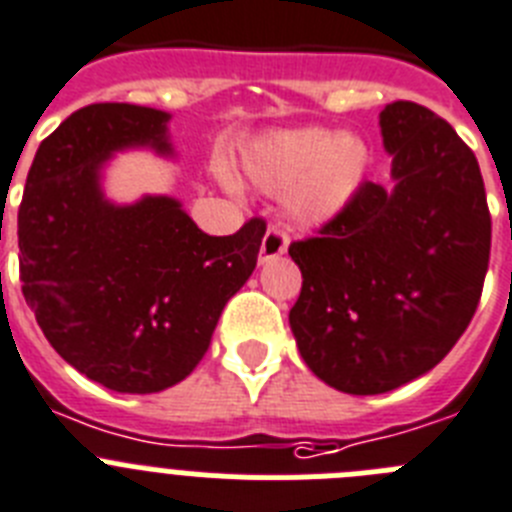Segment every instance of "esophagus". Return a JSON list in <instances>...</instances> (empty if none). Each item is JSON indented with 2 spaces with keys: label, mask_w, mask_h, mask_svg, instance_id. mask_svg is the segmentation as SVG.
<instances>
[{
  "label": "esophagus",
  "mask_w": 512,
  "mask_h": 512,
  "mask_svg": "<svg viewBox=\"0 0 512 512\" xmlns=\"http://www.w3.org/2000/svg\"><path fill=\"white\" fill-rule=\"evenodd\" d=\"M288 250V234L281 229V226H268L265 237H262L260 244V262L275 260L278 255Z\"/></svg>",
  "instance_id": "34e87169"
}]
</instances>
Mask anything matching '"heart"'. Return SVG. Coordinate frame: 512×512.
Segmentation results:
<instances>
[{
	"instance_id": "heart-1",
	"label": "heart",
	"mask_w": 512,
	"mask_h": 512,
	"mask_svg": "<svg viewBox=\"0 0 512 512\" xmlns=\"http://www.w3.org/2000/svg\"><path fill=\"white\" fill-rule=\"evenodd\" d=\"M371 149L355 133L293 128L257 141L244 172L265 193H286V211L296 224L322 226L337 219L366 185Z\"/></svg>"
}]
</instances>
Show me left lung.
Returning a JSON list of instances; mask_svg holds the SVG:
<instances>
[{
  "label": "left lung",
  "mask_w": 512,
  "mask_h": 512,
  "mask_svg": "<svg viewBox=\"0 0 512 512\" xmlns=\"http://www.w3.org/2000/svg\"><path fill=\"white\" fill-rule=\"evenodd\" d=\"M391 185L368 182L317 237L291 242L301 293L288 322L314 376L384 394L438 366L469 327L492 219L474 151L441 115L381 110Z\"/></svg>",
  "instance_id": "1"
}]
</instances>
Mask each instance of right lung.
<instances>
[{
    "instance_id": "1",
    "label": "right lung",
    "mask_w": 512,
    "mask_h": 512,
    "mask_svg": "<svg viewBox=\"0 0 512 512\" xmlns=\"http://www.w3.org/2000/svg\"><path fill=\"white\" fill-rule=\"evenodd\" d=\"M170 113L95 102L38 146L20 211L22 296L69 366L121 394L190 376L226 301L257 265L265 221L208 237L180 203L146 195L115 206L100 188L115 151L172 154Z\"/></svg>"
}]
</instances>
